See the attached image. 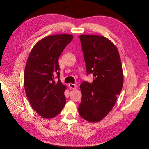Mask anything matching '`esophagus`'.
<instances>
[{
	"label": "esophagus",
	"instance_id": "34e87169",
	"mask_svg": "<svg viewBox=\"0 0 149 149\" xmlns=\"http://www.w3.org/2000/svg\"><path fill=\"white\" fill-rule=\"evenodd\" d=\"M68 86L70 87V88H72V89L76 88V85H74V84H72V83H70L68 85Z\"/></svg>",
	"mask_w": 149,
	"mask_h": 149
}]
</instances>
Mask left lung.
<instances>
[{"label":"left lung","instance_id":"obj_1","mask_svg":"<svg viewBox=\"0 0 149 149\" xmlns=\"http://www.w3.org/2000/svg\"><path fill=\"white\" fill-rule=\"evenodd\" d=\"M86 75H93V82L80 85L82 98L79 113L88 122L103 119L114 107L123 85L119 53L113 43L102 36H79Z\"/></svg>","mask_w":149,"mask_h":149}]
</instances>
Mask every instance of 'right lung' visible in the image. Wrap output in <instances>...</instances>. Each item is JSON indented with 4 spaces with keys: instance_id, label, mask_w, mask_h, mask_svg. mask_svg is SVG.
<instances>
[{
    "instance_id": "1",
    "label": "right lung",
    "mask_w": 149,
    "mask_h": 149,
    "mask_svg": "<svg viewBox=\"0 0 149 149\" xmlns=\"http://www.w3.org/2000/svg\"><path fill=\"white\" fill-rule=\"evenodd\" d=\"M72 39V35L66 34L47 36L38 42L29 54L24 73L25 93L33 109L44 118L56 117L66 104V86L59 79L58 61Z\"/></svg>"
}]
</instances>
